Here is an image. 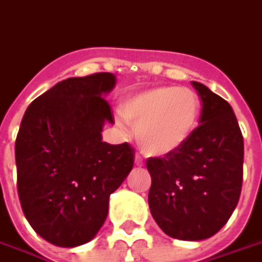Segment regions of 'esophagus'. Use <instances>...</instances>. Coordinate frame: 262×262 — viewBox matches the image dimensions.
<instances>
[{"mask_svg": "<svg viewBox=\"0 0 262 262\" xmlns=\"http://www.w3.org/2000/svg\"><path fill=\"white\" fill-rule=\"evenodd\" d=\"M135 165L137 167H142L144 165V160H142L140 155H135Z\"/></svg>", "mask_w": 262, "mask_h": 262, "instance_id": "esophagus-1", "label": "esophagus"}]
</instances>
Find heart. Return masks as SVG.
Segmentation results:
<instances>
[{"label": "heart", "mask_w": 262, "mask_h": 262, "mask_svg": "<svg viewBox=\"0 0 262 262\" xmlns=\"http://www.w3.org/2000/svg\"><path fill=\"white\" fill-rule=\"evenodd\" d=\"M122 117L135 128V141L148 155L176 152L195 131L201 101L195 91L178 86H157L129 97ZM120 127L124 124L120 122Z\"/></svg>", "instance_id": "obj_1"}]
</instances>
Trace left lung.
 <instances>
[{
    "label": "left lung",
    "mask_w": 262,
    "mask_h": 262,
    "mask_svg": "<svg viewBox=\"0 0 262 262\" xmlns=\"http://www.w3.org/2000/svg\"><path fill=\"white\" fill-rule=\"evenodd\" d=\"M203 101L200 125L176 152L148 158V205L167 235L201 241L217 234L237 207L244 140L231 105L192 81Z\"/></svg>",
    "instance_id": "left-lung-1"
}]
</instances>
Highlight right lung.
<instances>
[{
	"instance_id": "1",
	"label": "right lung",
	"mask_w": 262,
	"mask_h": 262,
	"mask_svg": "<svg viewBox=\"0 0 262 262\" xmlns=\"http://www.w3.org/2000/svg\"><path fill=\"white\" fill-rule=\"evenodd\" d=\"M111 73L67 78L27 108L15 141L17 187L25 218L45 241L74 248L91 241L108 215L110 195L134 165L127 142L102 141L114 124L105 100Z\"/></svg>"
}]
</instances>
